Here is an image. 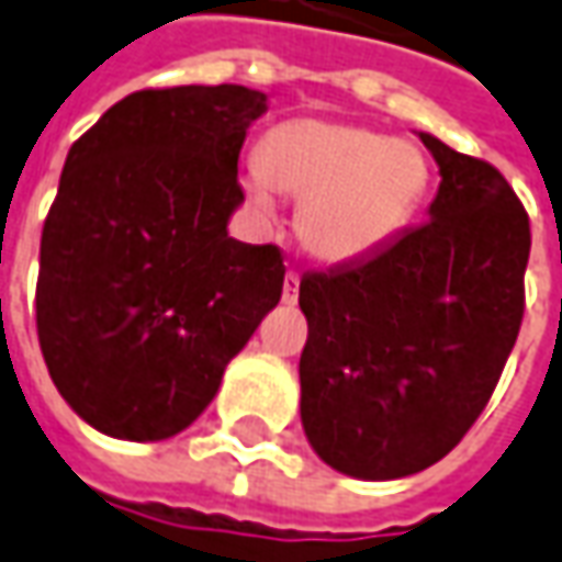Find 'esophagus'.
Instances as JSON below:
<instances>
[{"label":"esophagus","instance_id":"esophagus-1","mask_svg":"<svg viewBox=\"0 0 562 562\" xmlns=\"http://www.w3.org/2000/svg\"><path fill=\"white\" fill-rule=\"evenodd\" d=\"M281 300L293 306L296 300H300V274L296 272H288L284 274V290H281Z\"/></svg>","mask_w":562,"mask_h":562}]
</instances>
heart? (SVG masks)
<instances>
[{"instance_id": "1", "label": "heart", "mask_w": 562, "mask_h": 562, "mask_svg": "<svg viewBox=\"0 0 562 562\" xmlns=\"http://www.w3.org/2000/svg\"><path fill=\"white\" fill-rule=\"evenodd\" d=\"M430 184V160L412 142L303 116L262 135L244 194L259 220H274L278 194L300 198L303 247L322 262L352 266L412 225Z\"/></svg>"}]
</instances>
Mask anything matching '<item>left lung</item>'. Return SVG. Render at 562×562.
Here are the masks:
<instances>
[{"label": "left lung", "instance_id": "left-lung-1", "mask_svg": "<svg viewBox=\"0 0 562 562\" xmlns=\"http://www.w3.org/2000/svg\"><path fill=\"white\" fill-rule=\"evenodd\" d=\"M417 135L442 176L430 222L300 281L303 430L327 467L368 483L420 473L464 439L522 322V203L485 160Z\"/></svg>", "mask_w": 562, "mask_h": 562}]
</instances>
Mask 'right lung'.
<instances>
[{
    "label": "right lung",
    "mask_w": 562,
    "mask_h": 562,
    "mask_svg": "<svg viewBox=\"0 0 562 562\" xmlns=\"http://www.w3.org/2000/svg\"><path fill=\"white\" fill-rule=\"evenodd\" d=\"M266 111V92L232 82L145 89L67 154L36 330L58 393L98 432L160 442L191 427L278 306L281 250L228 235L237 157Z\"/></svg>",
    "instance_id": "1"
}]
</instances>
